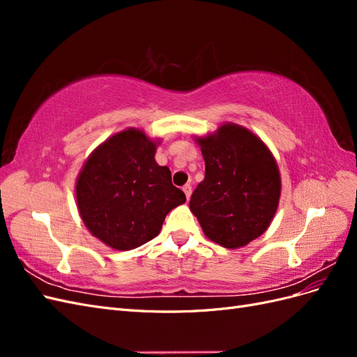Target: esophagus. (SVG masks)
<instances>
[{"mask_svg": "<svg viewBox=\"0 0 357 357\" xmlns=\"http://www.w3.org/2000/svg\"><path fill=\"white\" fill-rule=\"evenodd\" d=\"M183 192H185L186 198L189 199L190 195H192V186H190V185H185V186H183Z\"/></svg>", "mask_w": 357, "mask_h": 357, "instance_id": "34e87169", "label": "esophagus"}]
</instances>
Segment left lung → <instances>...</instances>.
<instances>
[{
	"label": "left lung",
	"mask_w": 357,
	"mask_h": 357,
	"mask_svg": "<svg viewBox=\"0 0 357 357\" xmlns=\"http://www.w3.org/2000/svg\"><path fill=\"white\" fill-rule=\"evenodd\" d=\"M205 177L192 193L190 211L208 240L240 248L271 225L282 195V177L271 150L250 129L223 123L195 137Z\"/></svg>",
	"instance_id": "left-lung-1"
}]
</instances>
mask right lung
I'll return each instance as SVG.
<instances>
[{
  "instance_id": "right-lung-1",
  "label": "right lung",
  "mask_w": 357,
  "mask_h": 357,
  "mask_svg": "<svg viewBox=\"0 0 357 357\" xmlns=\"http://www.w3.org/2000/svg\"><path fill=\"white\" fill-rule=\"evenodd\" d=\"M159 138L128 128L105 139L83 164L75 181L79 214L89 232L114 250L153 240L165 215L186 202L172 186L168 167L156 164Z\"/></svg>"
}]
</instances>
